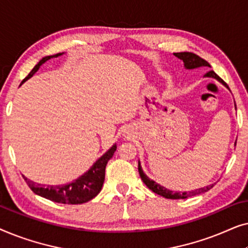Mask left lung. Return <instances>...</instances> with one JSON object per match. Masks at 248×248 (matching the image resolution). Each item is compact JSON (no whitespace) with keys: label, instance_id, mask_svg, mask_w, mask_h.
<instances>
[{"label":"left lung","instance_id":"left-lung-1","mask_svg":"<svg viewBox=\"0 0 248 248\" xmlns=\"http://www.w3.org/2000/svg\"><path fill=\"white\" fill-rule=\"evenodd\" d=\"M174 55L177 56L178 59L183 60V62H184V65H185L186 69H196V67H211V66H210V64L206 62L205 60H203L202 57L198 56L196 54L188 53V52H182V53H174ZM205 77L215 78V79L220 81V82H221L222 84L227 86V84L225 83V81H223L219 76H217V74L213 72V71H209V72H206ZM138 169H139V174H140L141 179L143 181L144 184L148 186V188H150L152 192L155 193V194L164 196V198H166V199H170V200L187 199V198H189V196H194V195L201 194V193H204L206 191H209V189L212 188V186H213V185H209V186H206V187L195 189V191H191V192H172V191H169V189H167V188L162 187V186L157 184L155 182L151 181V179L144 174L143 170H142L140 161H139Z\"/></svg>","mask_w":248,"mask_h":248}]
</instances>
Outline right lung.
<instances>
[{"label": "right lung", "mask_w": 248, "mask_h": 248, "mask_svg": "<svg viewBox=\"0 0 248 248\" xmlns=\"http://www.w3.org/2000/svg\"><path fill=\"white\" fill-rule=\"evenodd\" d=\"M60 55L61 53L52 56H46L43 60H40L38 64L30 71L28 76L22 80L21 84L26 80H28L29 78H31L35 74V72H37V70L39 69V66L43 63H45L47 60L52 59V57H57ZM115 151H116V144L113 145L103 157L98 159L96 164L86 174H83L81 177L76 179V181L65 185L44 186L30 181V179L25 177V176H22V177L26 181L27 185L29 186V188L37 195L43 196V198L50 200L53 202L63 203V204H81V203L90 201L91 199H93L100 192L105 181V168H106L108 160L113 157Z\"/></svg>", "instance_id": "obj_1"}]
</instances>
